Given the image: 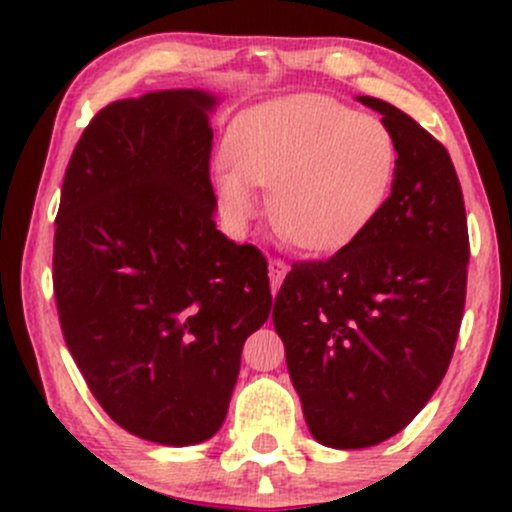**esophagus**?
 <instances>
[{
	"mask_svg": "<svg viewBox=\"0 0 512 512\" xmlns=\"http://www.w3.org/2000/svg\"><path fill=\"white\" fill-rule=\"evenodd\" d=\"M286 274H289V264L281 262V260H269V281H272L274 293L281 286V281H284Z\"/></svg>",
	"mask_w": 512,
	"mask_h": 512,
	"instance_id": "1",
	"label": "esophagus"
}]
</instances>
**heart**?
<instances>
[{"instance_id": "obj_1", "label": "heart", "mask_w": 512, "mask_h": 512, "mask_svg": "<svg viewBox=\"0 0 512 512\" xmlns=\"http://www.w3.org/2000/svg\"><path fill=\"white\" fill-rule=\"evenodd\" d=\"M231 168L214 173L223 214L248 228L257 187H272L269 216L303 252H337L375 221L397 175V144L373 117L317 93L255 105L226 134Z\"/></svg>"}]
</instances>
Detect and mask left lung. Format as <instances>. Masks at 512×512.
Returning a JSON list of instances; mask_svg holds the SVG:
<instances>
[{
    "instance_id": "left-lung-1",
    "label": "left lung",
    "mask_w": 512,
    "mask_h": 512,
    "mask_svg": "<svg viewBox=\"0 0 512 512\" xmlns=\"http://www.w3.org/2000/svg\"><path fill=\"white\" fill-rule=\"evenodd\" d=\"M397 144L383 211L330 260L296 262L274 303V330L317 443L378 445L426 407L450 366L467 293L462 187L445 146L380 98Z\"/></svg>"
}]
</instances>
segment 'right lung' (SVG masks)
Wrapping results in <instances>:
<instances>
[{
  "label": "right lung",
  "instance_id": "right-lung-1",
  "mask_svg": "<svg viewBox=\"0 0 512 512\" xmlns=\"http://www.w3.org/2000/svg\"><path fill=\"white\" fill-rule=\"evenodd\" d=\"M202 88L110 103L76 144L57 211L64 342L110 419L151 443L219 431L245 339L272 310L267 260L216 228Z\"/></svg>",
  "mask_w": 512,
  "mask_h": 512
}]
</instances>
